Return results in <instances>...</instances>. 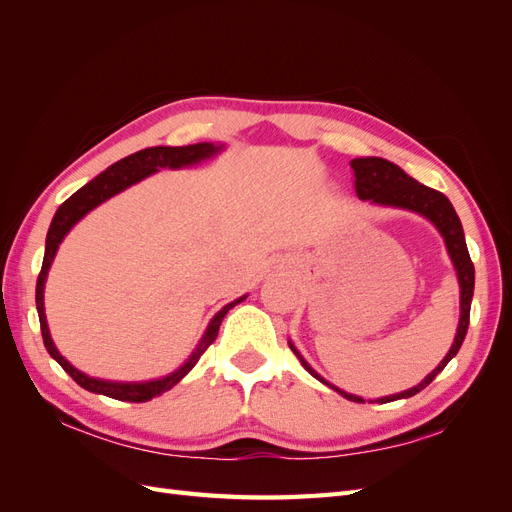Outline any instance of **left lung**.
<instances>
[{"label": "left lung", "instance_id": "obj_1", "mask_svg": "<svg viewBox=\"0 0 512 512\" xmlns=\"http://www.w3.org/2000/svg\"><path fill=\"white\" fill-rule=\"evenodd\" d=\"M352 175H354V192L363 200H371V203L378 205H389V207H401V209H410L425 215L427 220H431L436 224V228L442 232V237L446 241L448 254L453 258V265L459 277V286H461V318H459V329L455 335L453 348L448 350V354L444 356V361L431 371V374L410 391H404L399 395H391V397H382L378 399V404H389V401L395 399H406L412 397L416 393H421L427 384L433 382L440 371L448 365V361L459 352L463 339H466L468 333V324H470V305H472V294H474V265L470 260V252L466 245V237H463V228L459 222V215L455 213L451 200H448L442 192L431 190L427 185L418 183L416 179H412L410 175H406L397 164L382 160V158H356L350 162ZM290 350L297 354V359L301 361V365L312 374L314 378H318L320 382H324L316 371L305 363L303 356L294 350V346L290 344ZM329 384V382H324ZM331 386V384H329ZM335 389V386H331ZM337 393H342L346 399L350 401H359L363 404L361 397L348 395L344 391L335 389Z\"/></svg>", "mask_w": 512, "mask_h": 512}]
</instances>
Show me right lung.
<instances>
[{
    "label": "right lung",
    "instance_id": "add662e5",
    "mask_svg": "<svg viewBox=\"0 0 512 512\" xmlns=\"http://www.w3.org/2000/svg\"><path fill=\"white\" fill-rule=\"evenodd\" d=\"M220 147H215L211 143H198V145H188V147H149L143 151H136L132 156L119 160L117 164L108 166L104 173H100L94 181H89L87 185L79 192H74L64 205H61L55 213V218L51 222L49 228V235H46V250H44V260H42V269L38 275V282H36V309H38V318H40V331H42V339H44V348L49 350V354L53 359L64 367L66 374H70V378L83 386V389L91 391V393H100L106 397H113L119 401H132V404H143V401H149L156 395L166 393L168 389H173V386L188 374V371L198 363L200 356L205 354V350L215 342V337H218L220 331V324L226 316V312L230 307H235L237 303H241L245 297L237 299L228 303L222 312L215 314V318L211 320L209 329L203 337V342L198 344L196 352L190 356L188 363H185L181 369H177L175 374H170L162 380H153V382H104V380H96V378H89L85 374H81L79 369H74L64 356L57 352V348L53 346V339L49 335V327H46V316H44V303H42V292H44V280H46V273H49L51 262L55 258L57 247L61 243V239L66 237V232L79 222L87 211H91L94 207H98L100 203H104L106 198H111L113 194L126 190L128 185L136 183L145 179L147 175L156 173L158 168H181L185 164H194L205 160L213 153H218Z\"/></svg>",
    "mask_w": 512,
    "mask_h": 512
}]
</instances>
